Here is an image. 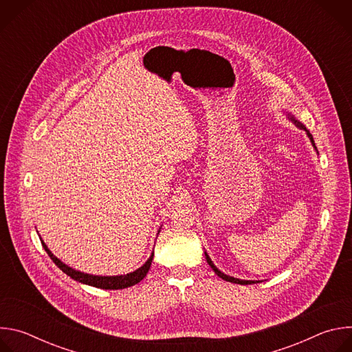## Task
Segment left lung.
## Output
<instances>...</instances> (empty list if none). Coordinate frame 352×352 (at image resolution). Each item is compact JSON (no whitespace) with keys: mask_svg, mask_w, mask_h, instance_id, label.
Segmentation results:
<instances>
[{"mask_svg":"<svg viewBox=\"0 0 352 352\" xmlns=\"http://www.w3.org/2000/svg\"><path fill=\"white\" fill-rule=\"evenodd\" d=\"M289 118L292 120V122H294V124H296V126H299V128H302V129H305V131H307L308 136L311 138V142H312V144L315 146V143H314V138H312V135L309 133V131H308V129H307V128H305L302 124H299L296 120H294L292 117H289ZM315 148H316V147H315ZM205 255H206V261H208V263L210 265V267H212V269L214 270V273H216L219 277H221L223 280H226V281H230V283H235V284H254V283H255V281H248V280H239V278H234V277H230V276H227V274L221 273V272H220V270H219V269H217V267L213 265V262L210 261V258H209V255H208L206 252H205Z\"/></svg>","mask_w":352,"mask_h":352,"instance_id":"obj_1","label":"left lung"}]
</instances>
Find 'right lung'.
Here are the masks:
<instances>
[{
  "mask_svg": "<svg viewBox=\"0 0 352 352\" xmlns=\"http://www.w3.org/2000/svg\"><path fill=\"white\" fill-rule=\"evenodd\" d=\"M41 245L43 248L45 249V252L48 254V256L52 258V261L65 273L68 274L71 278L79 281V283H83V284H87V285H91V287H96V288H103V289H122V288H128V287H132L135 284H138L140 280L144 278V276L147 274L148 269H150V265H152V261H153V254L152 256H150L147 259V262L139 267L138 270L129 273V274H125V276H113V277H104V276H91V274H86V273H80L78 270H74L72 267L64 265L60 259H57L52 252H50V249L45 246V243L41 241Z\"/></svg>",
  "mask_w": 352,
  "mask_h": 352,
  "instance_id": "obj_1",
  "label": "right lung"
}]
</instances>
